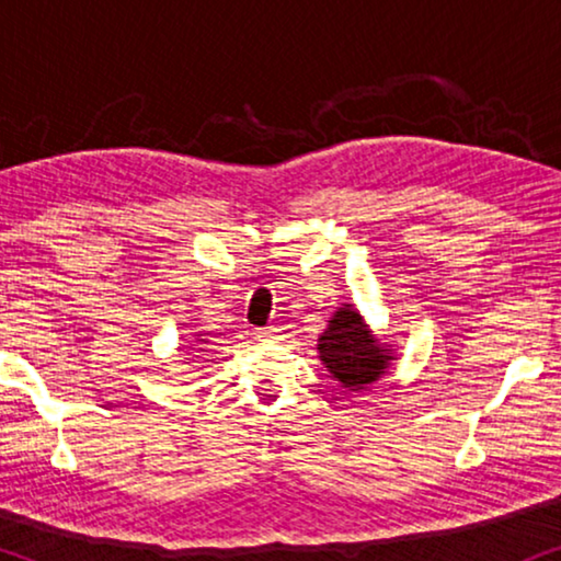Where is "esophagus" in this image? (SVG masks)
<instances>
[{"label": "esophagus", "mask_w": 561, "mask_h": 561, "mask_svg": "<svg viewBox=\"0 0 561 561\" xmlns=\"http://www.w3.org/2000/svg\"><path fill=\"white\" fill-rule=\"evenodd\" d=\"M275 334H278V329H273V327H263V329H257V340L260 342H273L275 340Z\"/></svg>", "instance_id": "34e87169"}]
</instances>
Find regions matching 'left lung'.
I'll return each instance as SVG.
<instances>
[{"label": "left lung", "mask_w": 561, "mask_h": 561, "mask_svg": "<svg viewBox=\"0 0 561 561\" xmlns=\"http://www.w3.org/2000/svg\"><path fill=\"white\" fill-rule=\"evenodd\" d=\"M317 350L332 378L347 390H365L388 370L390 359H396L390 344L378 342L352 304L334 311Z\"/></svg>", "instance_id": "1"}]
</instances>
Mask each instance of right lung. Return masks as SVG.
Here are the masks:
<instances>
[{
  "mask_svg": "<svg viewBox=\"0 0 561 561\" xmlns=\"http://www.w3.org/2000/svg\"><path fill=\"white\" fill-rule=\"evenodd\" d=\"M198 342H204V340H198Z\"/></svg>",
  "mask_w": 561,
  "mask_h": 561,
  "instance_id": "right-lung-1",
  "label": "right lung"
}]
</instances>
